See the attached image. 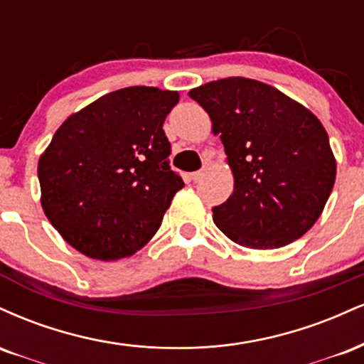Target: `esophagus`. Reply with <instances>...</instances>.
<instances>
[{"label":"esophagus","mask_w":364,"mask_h":364,"mask_svg":"<svg viewBox=\"0 0 364 364\" xmlns=\"http://www.w3.org/2000/svg\"><path fill=\"white\" fill-rule=\"evenodd\" d=\"M204 173H206V166H203V168L198 170V172H192V173H191V178H192V181H194V182H199L200 178L204 177Z\"/></svg>","instance_id":"obj_1"}]
</instances>
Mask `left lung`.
Masks as SVG:
<instances>
[{"mask_svg":"<svg viewBox=\"0 0 364 364\" xmlns=\"http://www.w3.org/2000/svg\"><path fill=\"white\" fill-rule=\"evenodd\" d=\"M220 134L233 192L213 221L249 249L284 247L322 215L336 182L328 134L311 110L262 81L230 76L192 88Z\"/></svg>","mask_w":364,"mask_h":364,"instance_id":"8db88e82","label":"left lung"}]
</instances>
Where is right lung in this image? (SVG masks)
<instances>
[{"mask_svg": "<svg viewBox=\"0 0 364 364\" xmlns=\"http://www.w3.org/2000/svg\"><path fill=\"white\" fill-rule=\"evenodd\" d=\"M178 92L115 90L71 114L38 158L41 204L73 249L131 257L155 237L183 181L168 166L166 114Z\"/></svg>", "mask_w": 364, "mask_h": 364, "instance_id": "add662e5", "label": "right lung"}]
</instances>
